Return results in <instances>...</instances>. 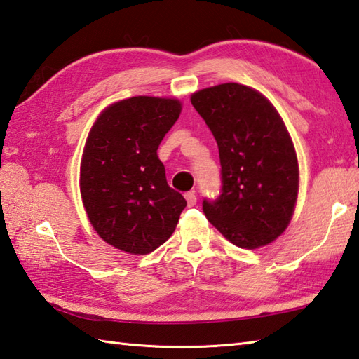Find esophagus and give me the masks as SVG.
Segmentation results:
<instances>
[{
    "mask_svg": "<svg viewBox=\"0 0 359 359\" xmlns=\"http://www.w3.org/2000/svg\"><path fill=\"white\" fill-rule=\"evenodd\" d=\"M185 199L188 202V207H194L196 202H197V196H196L194 191H189V193L185 194Z\"/></svg>",
    "mask_w": 359,
    "mask_h": 359,
    "instance_id": "1",
    "label": "esophagus"
}]
</instances>
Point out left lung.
<instances>
[{
    "label": "left lung",
    "mask_w": 359,
    "mask_h": 359,
    "mask_svg": "<svg viewBox=\"0 0 359 359\" xmlns=\"http://www.w3.org/2000/svg\"><path fill=\"white\" fill-rule=\"evenodd\" d=\"M219 147L222 189L203 199L205 216L225 238L253 250L284 233L293 216L299 168L274 106L256 89L224 83L191 95Z\"/></svg>",
    "instance_id": "left-lung-1"
}]
</instances>
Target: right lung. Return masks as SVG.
Wrapping results in <instances>:
<instances>
[{"mask_svg": "<svg viewBox=\"0 0 359 359\" xmlns=\"http://www.w3.org/2000/svg\"><path fill=\"white\" fill-rule=\"evenodd\" d=\"M180 111L175 98L131 97L106 108L88 135L80 166L83 205L98 236L126 253L147 255L162 245L187 207L157 157Z\"/></svg>", "mask_w": 359, "mask_h": 359, "instance_id": "obj_1", "label": "right lung"}]
</instances>
